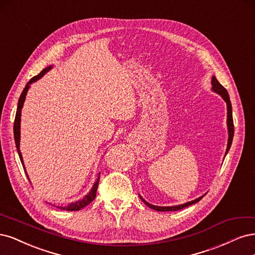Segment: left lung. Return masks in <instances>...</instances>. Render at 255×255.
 Returning a JSON list of instances; mask_svg holds the SVG:
<instances>
[{"label":"left lung","instance_id":"1","mask_svg":"<svg viewBox=\"0 0 255 255\" xmlns=\"http://www.w3.org/2000/svg\"><path fill=\"white\" fill-rule=\"evenodd\" d=\"M211 84H212V91L219 94L221 97H223V100L227 104L228 144H227V149H226V153H225V155H227V153H228V151L230 149V147H231V144H232V141H233V135H234V125H233V117H232V105H231V102H230V96L228 94V91L223 86H221L218 83V80L216 79L215 76H212ZM204 195L198 197V198H196V199H194L192 201H188V202H185V203H182V204H178V205H171V207H159V205H153V204H151L149 202H147L141 195H138V196H139V198H141V200L147 205V207L152 209V210L159 211V212H169V211L172 212V211H179V210H181V209H184V208L188 207V205H192V204L197 203L199 200L202 199V197Z\"/></svg>","mask_w":255,"mask_h":255}]
</instances>
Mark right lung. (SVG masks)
Instances as JSON below:
<instances>
[{
    "label": "right lung",
    "instance_id": "obj_1",
    "mask_svg": "<svg viewBox=\"0 0 255 255\" xmlns=\"http://www.w3.org/2000/svg\"><path fill=\"white\" fill-rule=\"evenodd\" d=\"M53 68V65H50V67L45 68L44 70L41 71L40 74H38L37 76L32 77L28 83L26 84L25 88H24L23 92L21 93V96L19 98V102H18V108H17V113H15V119H14V125H13V136H14V142H15V147H17V150H18V153H19V157H20V160H21V163L23 165V168H24V171H25V174L27 176V179L28 181L30 182L29 180V177L27 175L26 172V168H25V165H24V161H23V157H22V153H21V150H20V138H21V111H22V108H23V105H24V102H25V98H26V94H27V91L30 88V85L32 83H35V81L39 80L40 78H42L45 74L50 71L51 69ZM101 174V172H100ZM100 174H98V177L96 179V181L94 182L93 186L91 190H90V192L84 197V198H81L77 201H74V202H71L69 203L68 205H64V207H57L60 210H63V211H79L81 209L86 208L87 205L92 202L94 199H95V196H96V191H97V186H98V182H100ZM31 183V182H30Z\"/></svg>",
    "mask_w": 255,
    "mask_h": 255
}]
</instances>
